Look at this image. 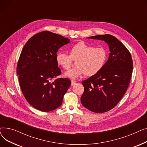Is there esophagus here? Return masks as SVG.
I'll return each mask as SVG.
<instances>
[{
    "mask_svg": "<svg viewBox=\"0 0 147 147\" xmlns=\"http://www.w3.org/2000/svg\"><path fill=\"white\" fill-rule=\"evenodd\" d=\"M76 83L74 81H71V86H74Z\"/></svg>",
    "mask_w": 147,
    "mask_h": 147,
    "instance_id": "obj_1",
    "label": "esophagus"
}]
</instances>
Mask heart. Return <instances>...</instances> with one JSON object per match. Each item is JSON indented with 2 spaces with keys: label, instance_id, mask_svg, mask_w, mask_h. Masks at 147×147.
I'll return each instance as SVG.
<instances>
[{
  "label": "heart",
  "instance_id": "1",
  "mask_svg": "<svg viewBox=\"0 0 147 147\" xmlns=\"http://www.w3.org/2000/svg\"><path fill=\"white\" fill-rule=\"evenodd\" d=\"M107 58V52L102 47L94 48L80 42L73 45L69 49V55L59 52L56 56L57 64L65 69L70 68L72 60L76 61V67L64 73V76L76 80L82 76L95 75L101 70Z\"/></svg>",
  "mask_w": 147,
  "mask_h": 147
}]
</instances>
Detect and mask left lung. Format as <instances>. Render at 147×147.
<instances>
[{
	"instance_id": "left-lung-1",
	"label": "left lung",
	"mask_w": 147,
	"mask_h": 147,
	"mask_svg": "<svg viewBox=\"0 0 147 147\" xmlns=\"http://www.w3.org/2000/svg\"><path fill=\"white\" fill-rule=\"evenodd\" d=\"M88 38L104 41L110 53L101 70L82 82L81 102L92 112L105 113L116 105L126 92L132 74V59L126 46L112 35Z\"/></svg>"
}]
</instances>
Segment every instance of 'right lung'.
<instances>
[{
  "label": "right lung",
  "instance_id": "1",
  "mask_svg": "<svg viewBox=\"0 0 147 147\" xmlns=\"http://www.w3.org/2000/svg\"><path fill=\"white\" fill-rule=\"evenodd\" d=\"M70 40L48 31L31 37L23 48L17 67L19 83L27 102L38 110L49 112L63 102L71 81L55 79L61 73L57 52Z\"/></svg>",
  "mask_w": 147,
  "mask_h": 147
}]
</instances>
